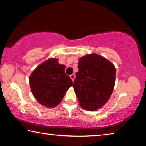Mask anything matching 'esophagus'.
<instances>
[{"label":"esophagus","instance_id":"1","mask_svg":"<svg viewBox=\"0 0 146 146\" xmlns=\"http://www.w3.org/2000/svg\"><path fill=\"white\" fill-rule=\"evenodd\" d=\"M70 78H71V80H73V81H74V79H75V74H71V75H70Z\"/></svg>","mask_w":146,"mask_h":146}]
</instances>
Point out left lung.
Masks as SVG:
<instances>
[{"mask_svg": "<svg viewBox=\"0 0 146 146\" xmlns=\"http://www.w3.org/2000/svg\"><path fill=\"white\" fill-rule=\"evenodd\" d=\"M78 68L73 87L79 105L88 111L98 110L107 102L114 90L115 66L93 53L80 58Z\"/></svg>", "mask_w": 146, "mask_h": 146, "instance_id": "left-lung-1", "label": "left lung"}]
</instances>
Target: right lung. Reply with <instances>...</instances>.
Listing matches in <instances>:
<instances>
[{
  "label": "right lung",
  "mask_w": 146,
  "mask_h": 146,
  "mask_svg": "<svg viewBox=\"0 0 146 146\" xmlns=\"http://www.w3.org/2000/svg\"><path fill=\"white\" fill-rule=\"evenodd\" d=\"M64 65L50 58L34 69L29 77L31 91L37 101L48 108L59 105L73 81L65 73Z\"/></svg>",
  "instance_id": "1"
}]
</instances>
